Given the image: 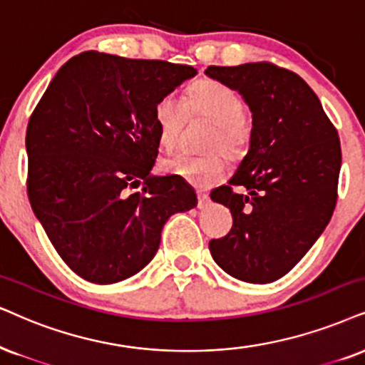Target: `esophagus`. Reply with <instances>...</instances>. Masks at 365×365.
Here are the masks:
<instances>
[{
	"label": "esophagus",
	"instance_id": "esophagus-1",
	"mask_svg": "<svg viewBox=\"0 0 365 365\" xmlns=\"http://www.w3.org/2000/svg\"><path fill=\"white\" fill-rule=\"evenodd\" d=\"M197 207L198 209H205L207 205H209V202H210V198H209V195H207L205 192H197Z\"/></svg>",
	"mask_w": 365,
	"mask_h": 365
}]
</instances>
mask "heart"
<instances>
[{"label":"heart","mask_w":365,"mask_h":365,"mask_svg":"<svg viewBox=\"0 0 365 365\" xmlns=\"http://www.w3.org/2000/svg\"><path fill=\"white\" fill-rule=\"evenodd\" d=\"M187 113L212 123L204 146L209 153L168 156L161 161V170L195 187H212L225 175V154L234 161L246 155L252 140V124L244 114V101L237 91L220 81L200 79L188 87L185 104L172 94L156 101L153 118L165 148L175 146Z\"/></svg>","instance_id":"heart-1"}]
</instances>
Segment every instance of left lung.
<instances>
[{"mask_svg": "<svg viewBox=\"0 0 365 365\" xmlns=\"http://www.w3.org/2000/svg\"><path fill=\"white\" fill-rule=\"evenodd\" d=\"M252 113V140L229 185L210 193L229 207L232 229L210 255L246 283L279 279L320 237L336 204L342 151L336 129L302 77L271 62L209 66ZM244 186L247 194H236Z\"/></svg>", "mask_w": 365, "mask_h": 365, "instance_id": "obj_1", "label": "left lung"}]
</instances>
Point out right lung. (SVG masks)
Wrapping results in <instances>:
<instances>
[{
  "instance_id": "right-lung-1",
  "label": "right lung",
  "mask_w": 365,
  "mask_h": 365,
  "mask_svg": "<svg viewBox=\"0 0 365 365\" xmlns=\"http://www.w3.org/2000/svg\"><path fill=\"white\" fill-rule=\"evenodd\" d=\"M195 73L89 50L60 67L31 113V209L81 278L110 284L136 274L155 257L168 217L197 205L185 180L150 175L160 146L156 101Z\"/></svg>"
}]
</instances>
